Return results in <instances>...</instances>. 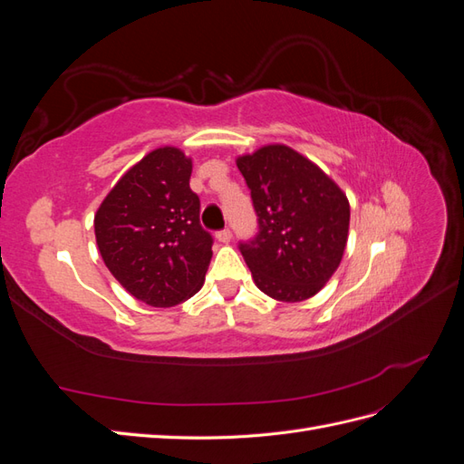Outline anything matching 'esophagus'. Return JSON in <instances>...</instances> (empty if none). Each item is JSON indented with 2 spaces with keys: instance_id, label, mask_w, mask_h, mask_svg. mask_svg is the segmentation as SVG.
<instances>
[{
  "instance_id": "1",
  "label": "esophagus",
  "mask_w": 464,
  "mask_h": 464,
  "mask_svg": "<svg viewBox=\"0 0 464 464\" xmlns=\"http://www.w3.org/2000/svg\"><path fill=\"white\" fill-rule=\"evenodd\" d=\"M217 240H218L220 244H228V242L232 240V232H230L228 228H224V230L217 232Z\"/></svg>"
}]
</instances>
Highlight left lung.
<instances>
[{"label":"left lung","instance_id":"left-lung-1","mask_svg":"<svg viewBox=\"0 0 464 464\" xmlns=\"http://www.w3.org/2000/svg\"><path fill=\"white\" fill-rule=\"evenodd\" d=\"M251 191L257 234L240 251L259 290L280 302L315 296L339 269L350 224L343 189L286 145L236 160Z\"/></svg>","mask_w":464,"mask_h":464}]
</instances>
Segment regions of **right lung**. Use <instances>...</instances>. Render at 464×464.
<instances>
[{
    "mask_svg": "<svg viewBox=\"0 0 464 464\" xmlns=\"http://www.w3.org/2000/svg\"><path fill=\"white\" fill-rule=\"evenodd\" d=\"M189 178L191 159L160 147L121 176L94 215L110 273L152 307H172L199 292L213 257V236L201 227Z\"/></svg>",
    "mask_w": 464,
    "mask_h": 464,
    "instance_id": "obj_1",
    "label": "right lung"
}]
</instances>
